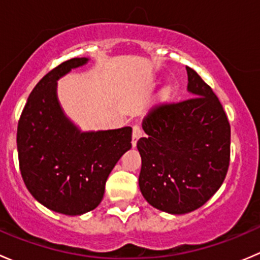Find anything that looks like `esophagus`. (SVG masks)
<instances>
[{
    "label": "esophagus",
    "mask_w": 260,
    "mask_h": 260,
    "mask_svg": "<svg viewBox=\"0 0 260 260\" xmlns=\"http://www.w3.org/2000/svg\"><path fill=\"white\" fill-rule=\"evenodd\" d=\"M142 135H143V131H142V128H141V125H138V124L133 125V131H132V146L133 147H136V145H137V141L142 137Z\"/></svg>",
    "instance_id": "1"
}]
</instances>
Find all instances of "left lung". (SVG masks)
Wrapping results in <instances>:
<instances>
[{"label":"left lung","mask_w":260,"mask_h":260,"mask_svg":"<svg viewBox=\"0 0 260 260\" xmlns=\"http://www.w3.org/2000/svg\"><path fill=\"white\" fill-rule=\"evenodd\" d=\"M191 98L159 103L143 118L138 140L140 183L147 203L169 214L203 206L224 182L230 161V124L212 89L191 68Z\"/></svg>","instance_id":"obj_1"}]
</instances>
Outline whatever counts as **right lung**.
I'll return each instance as SVG.
<instances>
[{
    "instance_id": "add662e5",
    "label": "right lung",
    "mask_w": 260,
    "mask_h": 260,
    "mask_svg": "<svg viewBox=\"0 0 260 260\" xmlns=\"http://www.w3.org/2000/svg\"><path fill=\"white\" fill-rule=\"evenodd\" d=\"M74 57L49 72L31 91L17 125L21 176L45 208L81 215L101 204L109 174L132 147V128L81 132L64 114L56 81L86 64Z\"/></svg>"
}]
</instances>
